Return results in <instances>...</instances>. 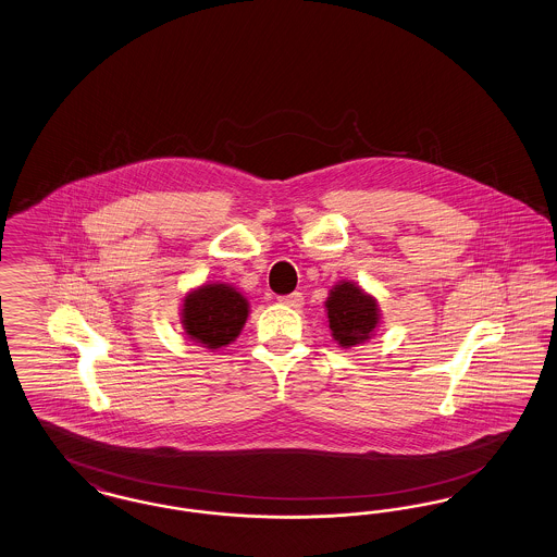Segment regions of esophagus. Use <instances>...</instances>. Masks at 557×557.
I'll use <instances>...</instances> for the list:
<instances>
[{
	"mask_svg": "<svg viewBox=\"0 0 557 557\" xmlns=\"http://www.w3.org/2000/svg\"><path fill=\"white\" fill-rule=\"evenodd\" d=\"M280 302L286 305V307H292V309H300L302 302H305V296L300 292H292L288 296H282Z\"/></svg>",
	"mask_w": 557,
	"mask_h": 557,
	"instance_id": "1",
	"label": "esophagus"
}]
</instances>
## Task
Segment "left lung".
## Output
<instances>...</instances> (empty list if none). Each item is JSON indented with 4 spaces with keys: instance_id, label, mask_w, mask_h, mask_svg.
I'll list each match as a JSON object with an SVG mask.
<instances>
[{
    "instance_id": "left-lung-1",
    "label": "left lung",
    "mask_w": 557,
    "mask_h": 557,
    "mask_svg": "<svg viewBox=\"0 0 557 557\" xmlns=\"http://www.w3.org/2000/svg\"><path fill=\"white\" fill-rule=\"evenodd\" d=\"M325 311L334 341L345 348L366 343L380 323L375 298L352 282H341L330 290Z\"/></svg>"
}]
</instances>
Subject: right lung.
Wrapping results in <instances>:
<instances>
[{
	"label": "right lung",
	"instance_id": "1",
	"mask_svg": "<svg viewBox=\"0 0 557 557\" xmlns=\"http://www.w3.org/2000/svg\"><path fill=\"white\" fill-rule=\"evenodd\" d=\"M248 318V300L227 284H205L184 298L182 323L194 343L221 348L238 338Z\"/></svg>",
	"mask_w": 557,
	"mask_h": 557
}]
</instances>
